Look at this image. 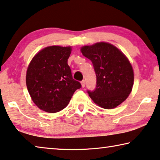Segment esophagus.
<instances>
[{"instance_id":"esophagus-1","label":"esophagus","mask_w":160,"mask_h":160,"mask_svg":"<svg viewBox=\"0 0 160 160\" xmlns=\"http://www.w3.org/2000/svg\"><path fill=\"white\" fill-rule=\"evenodd\" d=\"M81 83H82V86L83 88H84L85 87V85H86V82L84 80H83V81H82V82H81Z\"/></svg>"}]
</instances>
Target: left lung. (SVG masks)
Segmentation results:
<instances>
[{"mask_svg":"<svg viewBox=\"0 0 160 160\" xmlns=\"http://www.w3.org/2000/svg\"><path fill=\"white\" fill-rule=\"evenodd\" d=\"M81 51L92 62L96 74L95 90H88V95L101 108H116L132 88L134 73L129 60L116 47L107 42L83 46Z\"/></svg>","mask_w":160,"mask_h":160,"instance_id":"obj_1","label":"left lung"}]
</instances>
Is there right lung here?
<instances>
[{"label": "right lung", "mask_w": 160, "mask_h": 160, "mask_svg": "<svg viewBox=\"0 0 160 160\" xmlns=\"http://www.w3.org/2000/svg\"><path fill=\"white\" fill-rule=\"evenodd\" d=\"M71 47L49 46L38 52L29 64L26 84L32 101L48 112H59L69 104L76 90L82 87L74 80L67 64Z\"/></svg>", "instance_id": "1"}]
</instances>
